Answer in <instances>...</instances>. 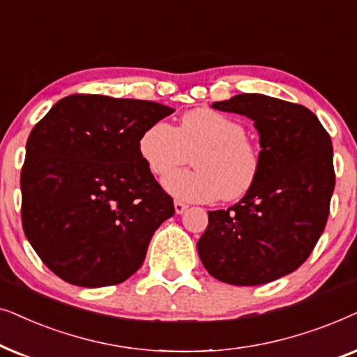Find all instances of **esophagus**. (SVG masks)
<instances>
[{
	"instance_id": "esophagus-1",
	"label": "esophagus",
	"mask_w": 357,
	"mask_h": 357,
	"mask_svg": "<svg viewBox=\"0 0 357 357\" xmlns=\"http://www.w3.org/2000/svg\"><path fill=\"white\" fill-rule=\"evenodd\" d=\"M188 207H189L188 204H184V202H181V201H174V211H176V213L186 212Z\"/></svg>"
}]
</instances>
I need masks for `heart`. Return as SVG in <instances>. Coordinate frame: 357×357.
Segmentation results:
<instances>
[{
	"label": "heart",
	"mask_w": 357,
	"mask_h": 357,
	"mask_svg": "<svg viewBox=\"0 0 357 357\" xmlns=\"http://www.w3.org/2000/svg\"><path fill=\"white\" fill-rule=\"evenodd\" d=\"M195 153L196 170L168 176L163 186L188 202L235 201L255 186L261 156L245 127L213 109H192L176 127L155 122L139 139V155L151 174L163 178Z\"/></svg>",
	"instance_id": "1"
}]
</instances>
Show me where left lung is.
<instances>
[{
	"label": "left lung",
	"instance_id": "left-lung-1",
	"mask_svg": "<svg viewBox=\"0 0 357 357\" xmlns=\"http://www.w3.org/2000/svg\"><path fill=\"white\" fill-rule=\"evenodd\" d=\"M212 107L255 122L261 168L235 206L208 212L199 258L231 286L273 282L302 266L325 230L335 189L331 139L310 109L278 98L245 93Z\"/></svg>",
	"mask_w": 357,
	"mask_h": 357
}]
</instances>
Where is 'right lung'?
Segmentation results:
<instances>
[{"mask_svg":"<svg viewBox=\"0 0 357 357\" xmlns=\"http://www.w3.org/2000/svg\"><path fill=\"white\" fill-rule=\"evenodd\" d=\"M173 112L153 101L71 94L36 123L21 171L22 228L63 281L114 286L144 263L174 206L140 158L139 139Z\"/></svg>","mask_w":357,"mask_h":357,"instance_id":"obj_1","label":"right lung"}]
</instances>
